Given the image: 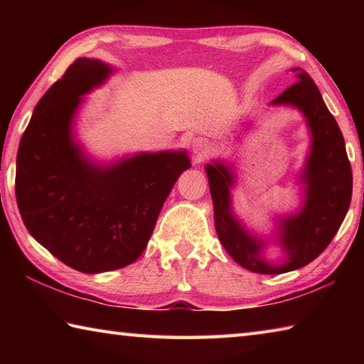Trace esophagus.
Wrapping results in <instances>:
<instances>
[{
    "instance_id": "1",
    "label": "esophagus",
    "mask_w": 364,
    "mask_h": 364,
    "mask_svg": "<svg viewBox=\"0 0 364 364\" xmlns=\"http://www.w3.org/2000/svg\"><path fill=\"white\" fill-rule=\"evenodd\" d=\"M212 151V143L205 138H196L193 141V152L197 156V159H204Z\"/></svg>"
}]
</instances>
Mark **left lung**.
Instances as JSON below:
<instances>
[{
	"label": "left lung",
	"mask_w": 364,
	"mask_h": 364,
	"mask_svg": "<svg viewBox=\"0 0 364 364\" xmlns=\"http://www.w3.org/2000/svg\"><path fill=\"white\" fill-rule=\"evenodd\" d=\"M292 72L295 83L269 104L299 109L306 120L311 144L299 176L304 184L301 207L299 212L276 220L273 242L284 254L281 262L267 260L263 250L268 239L247 230L234 215L231 189L236 184V173L232 165L221 160L205 165L220 242L234 262L252 273L281 274L315 260L336 236L352 200V167L341 128L311 77L299 67H294Z\"/></svg>",
	"instance_id": "left-lung-1"
}]
</instances>
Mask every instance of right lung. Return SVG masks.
Listing matches in <instances>:
<instances>
[{
	"label": "right lung",
	"mask_w": 364,
	"mask_h": 364,
	"mask_svg": "<svg viewBox=\"0 0 364 364\" xmlns=\"http://www.w3.org/2000/svg\"><path fill=\"white\" fill-rule=\"evenodd\" d=\"M114 67L80 58L36 104L16 160L23 225L43 247L88 274L127 267L143 254L171 188L191 167L186 151L139 152L97 164L75 138L83 96Z\"/></svg>",
	"instance_id": "add662e5"
}]
</instances>
